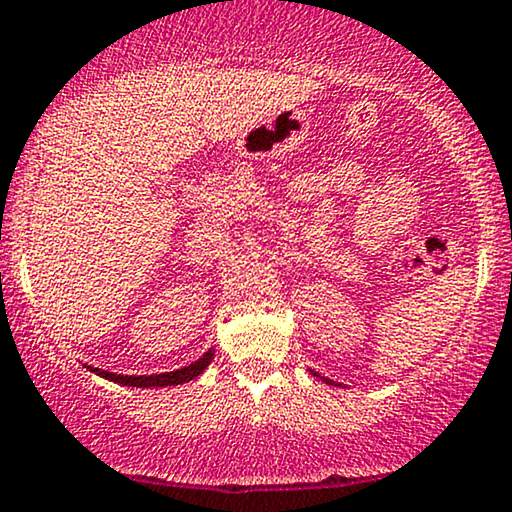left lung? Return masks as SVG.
<instances>
[{"label":"left lung","instance_id":"left-lung-1","mask_svg":"<svg viewBox=\"0 0 512 512\" xmlns=\"http://www.w3.org/2000/svg\"><path fill=\"white\" fill-rule=\"evenodd\" d=\"M314 375H317V373H314ZM317 377H319V375H317ZM324 380H326V377H324ZM326 384H333V382H331V380H326Z\"/></svg>","mask_w":512,"mask_h":512}]
</instances>
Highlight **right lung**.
<instances>
[{"label": "right lung", "instance_id": "add662e5", "mask_svg": "<svg viewBox=\"0 0 512 512\" xmlns=\"http://www.w3.org/2000/svg\"><path fill=\"white\" fill-rule=\"evenodd\" d=\"M214 359V349H207L205 354L200 356L198 361H193L191 366H184L179 370H170V373H158V375H118V373H109V370L88 366L90 373L104 377V380L123 384V387H139V389H149V387H177V384L191 382L193 377H198L202 370H205L209 363Z\"/></svg>", "mask_w": 512, "mask_h": 512}]
</instances>
